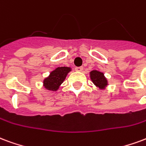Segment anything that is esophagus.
<instances>
[{"instance_id":"34e87169","label":"esophagus","mask_w":146,"mask_h":146,"mask_svg":"<svg viewBox=\"0 0 146 146\" xmlns=\"http://www.w3.org/2000/svg\"><path fill=\"white\" fill-rule=\"evenodd\" d=\"M75 70H76V71H77V72H82L83 70H84V68H83V66H79V67L75 68Z\"/></svg>"}]
</instances>
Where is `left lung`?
I'll use <instances>...</instances> for the list:
<instances>
[{
	"mask_svg": "<svg viewBox=\"0 0 146 146\" xmlns=\"http://www.w3.org/2000/svg\"><path fill=\"white\" fill-rule=\"evenodd\" d=\"M90 80H92L96 87L100 90L106 89L108 84V80L104 76V74L98 70H92L90 72Z\"/></svg>",
	"mask_w": 146,
	"mask_h": 146,
	"instance_id": "1",
	"label": "left lung"
}]
</instances>
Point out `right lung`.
I'll list each match as a JSON object with an SVG mask.
<instances>
[{
	"instance_id": "right-lung-1",
	"label": "right lung",
	"mask_w": 146,
	"mask_h": 146,
	"mask_svg": "<svg viewBox=\"0 0 146 146\" xmlns=\"http://www.w3.org/2000/svg\"><path fill=\"white\" fill-rule=\"evenodd\" d=\"M71 71V68L67 66L57 67L52 70L50 74L43 80V86L48 90L56 91L63 83L67 74Z\"/></svg>"
}]
</instances>
